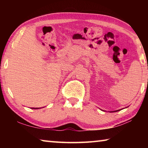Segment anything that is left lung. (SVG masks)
<instances>
[{
    "mask_svg": "<svg viewBox=\"0 0 148 148\" xmlns=\"http://www.w3.org/2000/svg\"><path fill=\"white\" fill-rule=\"evenodd\" d=\"M119 110H116V111H115V112H117V111H119Z\"/></svg>",
    "mask_w": 148,
    "mask_h": 148,
    "instance_id": "1",
    "label": "left lung"
}]
</instances>
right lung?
I'll return each mask as SVG.
<instances>
[{
	"instance_id": "1",
	"label": "right lung",
	"mask_w": 148,
	"mask_h": 148,
	"mask_svg": "<svg viewBox=\"0 0 148 148\" xmlns=\"http://www.w3.org/2000/svg\"><path fill=\"white\" fill-rule=\"evenodd\" d=\"M39 108H32V109H38Z\"/></svg>"
}]
</instances>
